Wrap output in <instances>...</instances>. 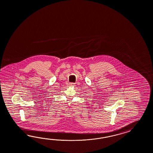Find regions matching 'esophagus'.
<instances>
[{
	"mask_svg": "<svg viewBox=\"0 0 153 153\" xmlns=\"http://www.w3.org/2000/svg\"><path fill=\"white\" fill-rule=\"evenodd\" d=\"M69 85L70 86H75V83H69Z\"/></svg>",
	"mask_w": 153,
	"mask_h": 153,
	"instance_id": "obj_1",
	"label": "esophagus"
}]
</instances>
